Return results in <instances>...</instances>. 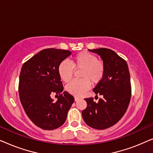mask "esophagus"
<instances>
[{
    "instance_id": "34e87169",
    "label": "esophagus",
    "mask_w": 153,
    "mask_h": 153,
    "mask_svg": "<svg viewBox=\"0 0 153 153\" xmlns=\"http://www.w3.org/2000/svg\"><path fill=\"white\" fill-rule=\"evenodd\" d=\"M79 100V97H74V100H75V101H78V100Z\"/></svg>"
}]
</instances>
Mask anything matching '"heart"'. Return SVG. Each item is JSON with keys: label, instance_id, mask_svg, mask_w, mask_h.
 I'll list each match as a JSON object with an SVG mask.
<instances>
[{"label": "heart", "instance_id": "obj_1", "mask_svg": "<svg viewBox=\"0 0 153 153\" xmlns=\"http://www.w3.org/2000/svg\"><path fill=\"white\" fill-rule=\"evenodd\" d=\"M75 70H81L79 76L81 79L74 80L67 85L68 93L75 96L84 95L92 84L101 82L105 74V66L97 56L87 51L77 53L72 58L71 63L67 60L60 62L58 68L60 78L68 83L72 79Z\"/></svg>", "mask_w": 153, "mask_h": 153}]
</instances>
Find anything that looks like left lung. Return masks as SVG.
Returning <instances> with one entry per match:
<instances>
[{
	"mask_svg": "<svg viewBox=\"0 0 153 153\" xmlns=\"http://www.w3.org/2000/svg\"><path fill=\"white\" fill-rule=\"evenodd\" d=\"M88 50L100 56L105 66L103 79L93 89L96 95L103 97L97 103L92 97L85 98L87 107L82 111V117L92 128L104 129L116 124L128 108L131 95L130 74L127 62L113 50Z\"/></svg>",
	"mask_w": 153,
	"mask_h": 153,
	"instance_id": "8db88e82",
	"label": "left lung"
}]
</instances>
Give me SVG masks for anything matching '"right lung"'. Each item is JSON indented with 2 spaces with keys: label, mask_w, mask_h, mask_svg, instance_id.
<instances>
[{
  "label": "right lung",
  "mask_w": 153,
  "mask_h": 153,
  "mask_svg": "<svg viewBox=\"0 0 153 153\" xmlns=\"http://www.w3.org/2000/svg\"><path fill=\"white\" fill-rule=\"evenodd\" d=\"M68 50L46 49L25 62L21 70L19 94L30 120L37 127L52 130L65 122L74 98L67 91L58 72L60 62L71 55ZM58 94L53 102L51 96Z\"/></svg>",
  "instance_id": "right-lung-1"
}]
</instances>
